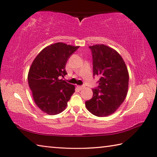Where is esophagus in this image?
<instances>
[{
	"label": "esophagus",
	"instance_id": "34e87169",
	"mask_svg": "<svg viewBox=\"0 0 157 157\" xmlns=\"http://www.w3.org/2000/svg\"><path fill=\"white\" fill-rule=\"evenodd\" d=\"M77 87H78L79 90H82V89H84V86H77Z\"/></svg>",
	"mask_w": 157,
	"mask_h": 157
}]
</instances>
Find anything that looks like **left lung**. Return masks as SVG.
I'll return each instance as SVG.
<instances>
[{"instance_id": "1", "label": "left lung", "mask_w": 157, "mask_h": 157, "mask_svg": "<svg viewBox=\"0 0 157 157\" xmlns=\"http://www.w3.org/2000/svg\"><path fill=\"white\" fill-rule=\"evenodd\" d=\"M92 51L93 75L100 77L92 98L86 102L92 114L106 117L114 113L128 91L129 73L125 61L115 50L104 44L89 46Z\"/></svg>"}]
</instances>
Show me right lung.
Wrapping results in <instances>:
<instances>
[{
  "label": "right lung",
  "instance_id": "obj_1",
  "mask_svg": "<svg viewBox=\"0 0 157 157\" xmlns=\"http://www.w3.org/2000/svg\"><path fill=\"white\" fill-rule=\"evenodd\" d=\"M79 46L55 43L42 50L29 68L28 79L36 105L48 115L65 109L75 86L61 79L67 74V61Z\"/></svg>",
  "mask_w": 157,
  "mask_h": 157
}]
</instances>
